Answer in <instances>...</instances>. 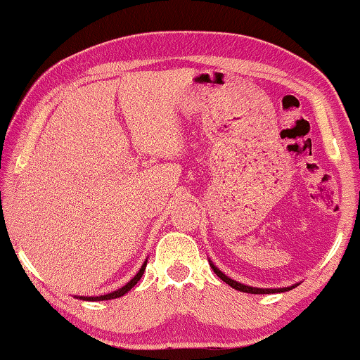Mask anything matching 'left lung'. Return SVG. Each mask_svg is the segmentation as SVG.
<instances>
[{"label": "left lung", "instance_id": "1", "mask_svg": "<svg viewBox=\"0 0 360 360\" xmlns=\"http://www.w3.org/2000/svg\"><path fill=\"white\" fill-rule=\"evenodd\" d=\"M210 267L213 269V272L218 275V277L223 280V282H226L229 285V287H233L234 290H239V292H244V293H252V295H267V293H282V292H288V290H292L295 287H298L300 283H293L290 285V287H282V288H259V287H249V285H244L240 282H236V280L229 278L228 275L221 272V270L216 267V265L211 262L210 260Z\"/></svg>", "mask_w": 360, "mask_h": 360}]
</instances>
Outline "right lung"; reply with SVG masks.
Here are the masks:
<instances>
[{
  "mask_svg": "<svg viewBox=\"0 0 360 360\" xmlns=\"http://www.w3.org/2000/svg\"><path fill=\"white\" fill-rule=\"evenodd\" d=\"M146 265H147V259L144 260V264H142V267L139 269V272H137L134 277H132L129 282H127L124 287H121V288H117V290H115V292H111V293H106V295H101V297H77V298H80V300H86V302H103V300H112V298H120V297H122V295H126L127 292H129V290L134 287V285L139 282L141 280V277H142V274H144V270H146Z\"/></svg>",
  "mask_w": 360,
  "mask_h": 360,
  "instance_id": "obj_1",
  "label": "right lung"
}]
</instances>
